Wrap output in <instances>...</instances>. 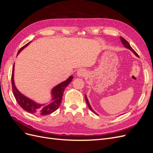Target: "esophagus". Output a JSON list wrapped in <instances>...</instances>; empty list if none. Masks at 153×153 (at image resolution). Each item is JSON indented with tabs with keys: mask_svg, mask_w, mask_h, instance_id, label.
I'll return each instance as SVG.
<instances>
[{
	"mask_svg": "<svg viewBox=\"0 0 153 153\" xmlns=\"http://www.w3.org/2000/svg\"><path fill=\"white\" fill-rule=\"evenodd\" d=\"M85 74H86V71L84 70V69H79V70H78L77 71V73H76V75H77V76L78 77L84 76L85 75Z\"/></svg>",
	"mask_w": 153,
	"mask_h": 153,
	"instance_id": "1",
	"label": "esophagus"
}]
</instances>
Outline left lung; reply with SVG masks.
<instances>
[{"instance_id": "left-lung-1", "label": "left lung", "mask_w": 153, "mask_h": 153, "mask_svg": "<svg viewBox=\"0 0 153 153\" xmlns=\"http://www.w3.org/2000/svg\"><path fill=\"white\" fill-rule=\"evenodd\" d=\"M120 39H121V42H122V43H123V45L125 47V48H128V49H129V50H130L131 52L135 54L137 57H138V55L135 52V51L131 47V46L129 45V43L128 42V41L126 40V39H124L123 37H120ZM85 101H86V102H87V105H88V106H89V109L92 111V112H93L94 114H96L97 115H98V114H97L96 112H94V110L92 108V107H91V106L90 105V103H89V100H88V99H87V96L85 94Z\"/></svg>"}]
</instances>
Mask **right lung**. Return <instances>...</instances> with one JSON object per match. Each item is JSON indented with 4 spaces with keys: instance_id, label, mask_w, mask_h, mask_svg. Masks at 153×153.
<instances>
[{
    "instance_id": "1",
    "label": "right lung",
    "mask_w": 153,
    "mask_h": 153,
    "mask_svg": "<svg viewBox=\"0 0 153 153\" xmlns=\"http://www.w3.org/2000/svg\"><path fill=\"white\" fill-rule=\"evenodd\" d=\"M30 43L31 41L22 47L18 50L17 55L19 54L21 52V51L26 48ZM14 71H15V64L13 65L12 71L11 82L13 94L15 96L18 103L27 112L41 115L50 114L58 109L61 103L64 89L70 84L73 78V76L71 75L65 81L60 83L59 84L55 86L52 91H51V100L47 103L40 104L29 98L28 97H26L18 90L15 84V80H14Z\"/></svg>"
}]
</instances>
